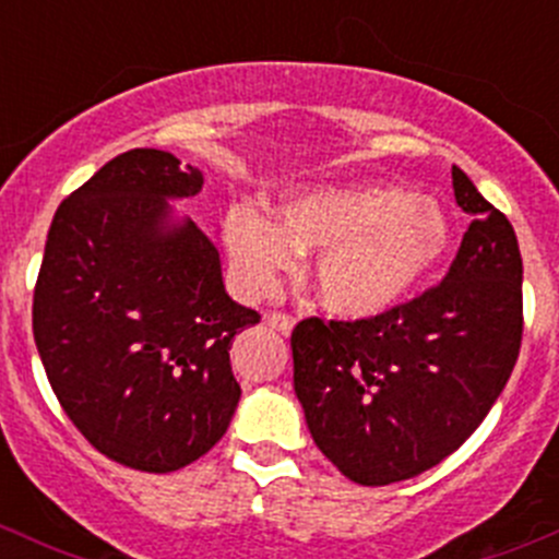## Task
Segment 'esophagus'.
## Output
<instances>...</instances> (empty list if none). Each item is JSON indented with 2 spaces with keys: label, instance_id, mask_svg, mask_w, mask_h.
Masks as SVG:
<instances>
[{
  "label": "esophagus",
  "instance_id": "1",
  "mask_svg": "<svg viewBox=\"0 0 559 559\" xmlns=\"http://www.w3.org/2000/svg\"><path fill=\"white\" fill-rule=\"evenodd\" d=\"M264 324H267L270 330L281 332V335H289L292 326H295V319L284 311H270L267 316H264Z\"/></svg>",
  "mask_w": 559,
  "mask_h": 559
}]
</instances>
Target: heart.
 Segmentation results:
<instances>
[{
	"label": "heart",
	"instance_id": "heart-1",
	"mask_svg": "<svg viewBox=\"0 0 559 559\" xmlns=\"http://www.w3.org/2000/svg\"><path fill=\"white\" fill-rule=\"evenodd\" d=\"M229 259L248 295L275 292L316 251L313 284L332 313H384L425 281L452 243L447 211L432 197L394 186H326L295 197L281 218L233 205L224 222Z\"/></svg>",
	"mask_w": 559,
	"mask_h": 559
}]
</instances>
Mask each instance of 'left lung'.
Returning a JSON list of instances; mask_svg holds the SVG:
<instances>
[{"label":"left lung","mask_w":559,"mask_h":559,"mask_svg":"<svg viewBox=\"0 0 559 559\" xmlns=\"http://www.w3.org/2000/svg\"><path fill=\"white\" fill-rule=\"evenodd\" d=\"M467 216L443 275L365 319H302L295 392L321 454L362 487L405 481L454 454L503 392L522 346V253L509 218L452 167Z\"/></svg>","instance_id":"obj_1"}]
</instances>
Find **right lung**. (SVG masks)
Segmentation results:
<instances>
[{
  "label": "right lung",
  "instance_id": "obj_1",
  "mask_svg": "<svg viewBox=\"0 0 559 559\" xmlns=\"http://www.w3.org/2000/svg\"><path fill=\"white\" fill-rule=\"evenodd\" d=\"M200 189L197 167L132 148L61 202L45 240L32 300L45 376L81 436L134 471H178L222 441L240 400L229 348L262 319L229 300L194 222L165 224V197Z\"/></svg>",
  "mask_w": 559,
  "mask_h": 559
}]
</instances>
